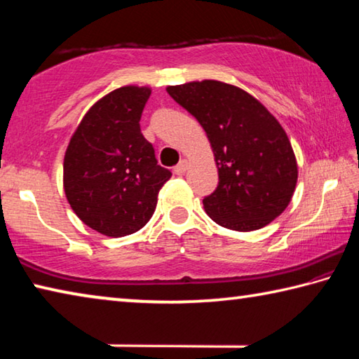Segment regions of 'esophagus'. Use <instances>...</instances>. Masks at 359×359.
<instances>
[{
    "mask_svg": "<svg viewBox=\"0 0 359 359\" xmlns=\"http://www.w3.org/2000/svg\"><path fill=\"white\" fill-rule=\"evenodd\" d=\"M187 166H188V163H187V160H180V163L177 166H174V172L177 174V175H180V174H184L185 171H187Z\"/></svg>",
    "mask_w": 359,
    "mask_h": 359,
    "instance_id": "1",
    "label": "esophagus"
}]
</instances>
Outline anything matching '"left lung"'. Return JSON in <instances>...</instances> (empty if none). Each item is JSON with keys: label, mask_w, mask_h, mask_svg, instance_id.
Masks as SVG:
<instances>
[{"label": "left lung", "mask_w": 359, "mask_h": 359, "mask_svg": "<svg viewBox=\"0 0 359 359\" xmlns=\"http://www.w3.org/2000/svg\"><path fill=\"white\" fill-rule=\"evenodd\" d=\"M166 90L199 121L214 150L218 185L203 199L212 220L228 229L253 231L280 215L294 193L297 165L274 115L252 95L224 82Z\"/></svg>", "instance_id": "left-lung-1"}]
</instances>
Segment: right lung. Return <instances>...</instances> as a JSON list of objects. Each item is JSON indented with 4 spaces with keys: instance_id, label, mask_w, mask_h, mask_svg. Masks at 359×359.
Wrapping results in <instances>:
<instances>
[{
    "instance_id": "obj_1",
    "label": "right lung",
    "mask_w": 359,
    "mask_h": 359,
    "mask_svg": "<svg viewBox=\"0 0 359 359\" xmlns=\"http://www.w3.org/2000/svg\"><path fill=\"white\" fill-rule=\"evenodd\" d=\"M147 87L114 90L85 114L65 155L63 184L72 210L98 233L133 234L154 215L171 177L141 133Z\"/></svg>"
}]
</instances>
